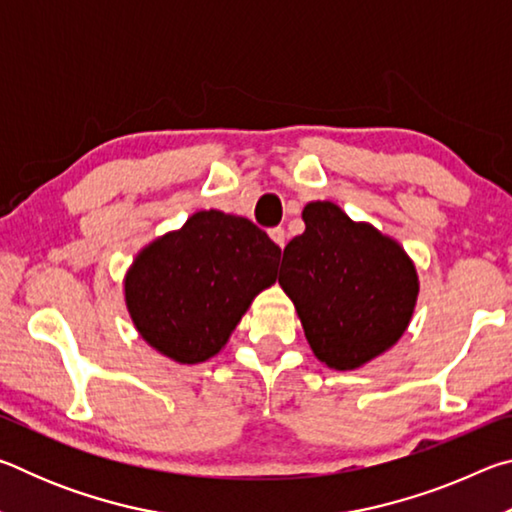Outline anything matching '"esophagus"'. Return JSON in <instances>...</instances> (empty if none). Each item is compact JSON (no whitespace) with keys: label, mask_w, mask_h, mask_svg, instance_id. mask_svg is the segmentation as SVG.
<instances>
[{"label":"esophagus","mask_w":512,"mask_h":512,"mask_svg":"<svg viewBox=\"0 0 512 512\" xmlns=\"http://www.w3.org/2000/svg\"><path fill=\"white\" fill-rule=\"evenodd\" d=\"M268 237H271L275 241V246L284 248V244H287V232H284V228H271L268 230Z\"/></svg>","instance_id":"esophagus-1"}]
</instances>
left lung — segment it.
<instances>
[{"label":"left lung","instance_id":"left-lung-1","mask_svg":"<svg viewBox=\"0 0 512 512\" xmlns=\"http://www.w3.org/2000/svg\"><path fill=\"white\" fill-rule=\"evenodd\" d=\"M284 248L280 284L316 357L354 370L393 348L413 316L418 273L404 248L339 205L309 203Z\"/></svg>","mask_w":512,"mask_h":512}]
</instances>
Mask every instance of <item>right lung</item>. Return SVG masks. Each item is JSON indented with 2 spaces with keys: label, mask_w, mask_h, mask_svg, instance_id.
<instances>
[{
  "label": "right lung",
  "mask_w": 512,
  "mask_h": 512,
  "mask_svg": "<svg viewBox=\"0 0 512 512\" xmlns=\"http://www.w3.org/2000/svg\"><path fill=\"white\" fill-rule=\"evenodd\" d=\"M282 250L244 216L196 212L146 246L126 275V307L142 339L180 363L228 343L259 291L277 280Z\"/></svg>",
  "instance_id": "right-lung-1"
}]
</instances>
